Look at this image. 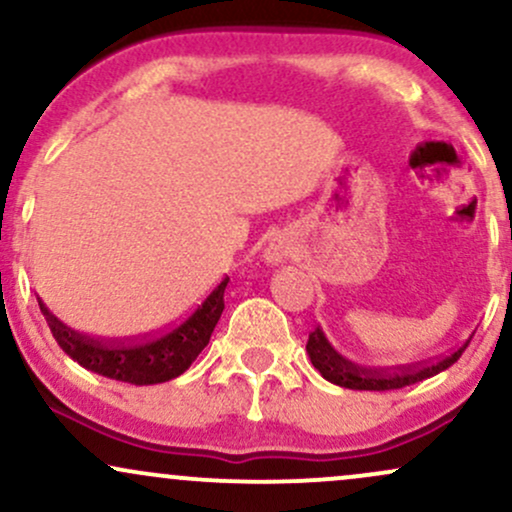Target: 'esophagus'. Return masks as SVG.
<instances>
[{
    "label": "esophagus",
    "mask_w": 512,
    "mask_h": 512,
    "mask_svg": "<svg viewBox=\"0 0 512 512\" xmlns=\"http://www.w3.org/2000/svg\"><path fill=\"white\" fill-rule=\"evenodd\" d=\"M274 257H276V255H274Z\"/></svg>",
    "instance_id": "1"
}]
</instances>
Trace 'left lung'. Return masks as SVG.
I'll list each match as a JSON object with an SVG mask.
<instances>
[{
  "label": "left lung",
  "instance_id": "8db88e82",
  "mask_svg": "<svg viewBox=\"0 0 512 512\" xmlns=\"http://www.w3.org/2000/svg\"><path fill=\"white\" fill-rule=\"evenodd\" d=\"M472 337L464 339V342L460 346H455L450 354L440 356L436 361L416 363V366H404V368L358 366V363L344 358L330 342H327L325 332H322L320 327H315V330L308 334V344H305V349H308L313 366L320 370L322 378L330 380V383L349 387V390L385 392V390H399V387L421 383V380L438 375L440 370L450 368L452 363H457V358L464 354V349H467L469 342H472Z\"/></svg>",
  "mask_w": 512,
  "mask_h": 512
}]
</instances>
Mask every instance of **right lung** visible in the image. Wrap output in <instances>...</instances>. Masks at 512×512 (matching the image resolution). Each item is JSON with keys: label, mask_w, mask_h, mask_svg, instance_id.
I'll return each instance as SVG.
<instances>
[{"label": "right lung", "mask_w": 512, "mask_h": 512, "mask_svg": "<svg viewBox=\"0 0 512 512\" xmlns=\"http://www.w3.org/2000/svg\"><path fill=\"white\" fill-rule=\"evenodd\" d=\"M228 276L207 293L202 303L195 305L180 322L137 339H93L88 334L74 332L62 325L55 315L38 301L40 313L48 320V327L60 344V349L79 366L110 380H122L132 385H154L178 378L192 366L209 344L211 332L223 313V291Z\"/></svg>", "instance_id": "add662e5"}]
</instances>
